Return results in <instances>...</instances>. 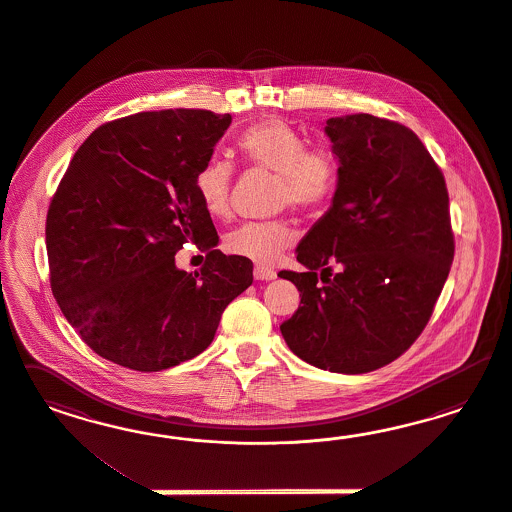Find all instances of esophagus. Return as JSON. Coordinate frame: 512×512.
Segmentation results:
<instances>
[{"label": "esophagus", "instance_id": "1", "mask_svg": "<svg viewBox=\"0 0 512 512\" xmlns=\"http://www.w3.org/2000/svg\"><path fill=\"white\" fill-rule=\"evenodd\" d=\"M253 276H255V279H261V281H270V279L276 278V272L266 268V266H259L257 264L255 270H253Z\"/></svg>", "mask_w": 512, "mask_h": 512}]
</instances>
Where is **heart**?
I'll list each match as a JSON object with an SVG mask.
<instances>
[{"instance_id": "heart-1", "label": "heart", "mask_w": 512, "mask_h": 512, "mask_svg": "<svg viewBox=\"0 0 512 512\" xmlns=\"http://www.w3.org/2000/svg\"><path fill=\"white\" fill-rule=\"evenodd\" d=\"M238 150L249 165L278 174L279 206L291 204L300 212H310L330 201L336 191L338 161L332 148L308 146L296 127L279 118L248 127L238 140ZM233 176V163L223 157H210L195 172L193 186L210 216L223 217L229 212ZM293 242L295 234L285 221L244 223L225 236V249L234 257L272 264Z\"/></svg>"}]
</instances>
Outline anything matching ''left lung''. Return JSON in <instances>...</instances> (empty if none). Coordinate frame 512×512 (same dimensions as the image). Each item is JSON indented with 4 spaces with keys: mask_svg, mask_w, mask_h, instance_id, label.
Here are the masks:
<instances>
[{
    "mask_svg": "<svg viewBox=\"0 0 512 512\" xmlns=\"http://www.w3.org/2000/svg\"><path fill=\"white\" fill-rule=\"evenodd\" d=\"M325 133L338 186L296 248L306 270L278 274L300 291L279 330L311 366L355 375L396 360L428 325L454 259L449 193L405 125L347 114L326 120Z\"/></svg>",
    "mask_w": 512,
    "mask_h": 512,
    "instance_id": "1",
    "label": "left lung"
}]
</instances>
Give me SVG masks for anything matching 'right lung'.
I'll return each instance as SVG.
<instances>
[{"label": "right lung", "instance_id": "add662e5", "mask_svg": "<svg viewBox=\"0 0 512 512\" xmlns=\"http://www.w3.org/2000/svg\"><path fill=\"white\" fill-rule=\"evenodd\" d=\"M231 114L139 112L82 142L52 197L47 253L65 319L99 357L161 372L202 353L221 313L253 281V263L223 255L193 186ZM191 241L202 272L173 263Z\"/></svg>", "mask_w": 512, "mask_h": 512}]
</instances>
